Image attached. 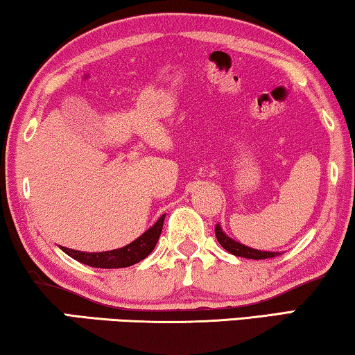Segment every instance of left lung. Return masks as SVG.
Here are the masks:
<instances>
[{
	"mask_svg": "<svg viewBox=\"0 0 355 355\" xmlns=\"http://www.w3.org/2000/svg\"><path fill=\"white\" fill-rule=\"evenodd\" d=\"M215 234L223 249H226L230 254L236 257H244V259H252V260H265V259H273V257L279 255V252L257 250V249H252V247L241 244V242H237L234 239H231L230 236H226L225 232H223L220 225H216Z\"/></svg>",
	"mask_w": 355,
	"mask_h": 355,
	"instance_id": "obj_1",
	"label": "left lung"
}]
</instances>
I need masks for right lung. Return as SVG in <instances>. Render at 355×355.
<instances>
[{"label":"right lung","instance_id":"obj_1","mask_svg":"<svg viewBox=\"0 0 355 355\" xmlns=\"http://www.w3.org/2000/svg\"><path fill=\"white\" fill-rule=\"evenodd\" d=\"M163 221L164 215L159 216L158 221L148 231H145L142 236H139L137 239L121 247V249L108 252H80L67 249V247H61V249L74 260L94 266V268H125V266L139 263L140 260L152 254L159 239V234H162Z\"/></svg>","mask_w":355,"mask_h":355}]
</instances>
